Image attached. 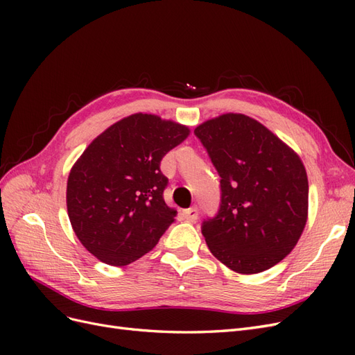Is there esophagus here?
<instances>
[{"instance_id":"esophagus-1","label":"esophagus","mask_w":355,"mask_h":355,"mask_svg":"<svg viewBox=\"0 0 355 355\" xmlns=\"http://www.w3.org/2000/svg\"><path fill=\"white\" fill-rule=\"evenodd\" d=\"M182 216H184L188 222L194 223L198 219V211H197L196 207H191V209H187V210L182 211Z\"/></svg>"}]
</instances>
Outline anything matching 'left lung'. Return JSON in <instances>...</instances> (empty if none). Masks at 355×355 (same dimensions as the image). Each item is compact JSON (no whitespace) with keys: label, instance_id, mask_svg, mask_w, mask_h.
I'll return each mask as SVG.
<instances>
[{"label":"left lung","instance_id":"left-lung-1","mask_svg":"<svg viewBox=\"0 0 355 355\" xmlns=\"http://www.w3.org/2000/svg\"><path fill=\"white\" fill-rule=\"evenodd\" d=\"M220 176V207L202 222L210 252L230 270L257 274L293 250L308 219L300 157L244 114H223L196 130Z\"/></svg>","mask_w":355,"mask_h":355}]
</instances>
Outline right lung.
Here are the masks:
<instances>
[{
	"mask_svg": "<svg viewBox=\"0 0 355 355\" xmlns=\"http://www.w3.org/2000/svg\"><path fill=\"white\" fill-rule=\"evenodd\" d=\"M189 128L153 114H133L106 128L85 148L68 176L72 230L99 261L124 266L157 245L175 222L163 192V157Z\"/></svg>",
	"mask_w": 355,
	"mask_h": 355,
	"instance_id": "obj_1",
	"label": "right lung"
}]
</instances>
